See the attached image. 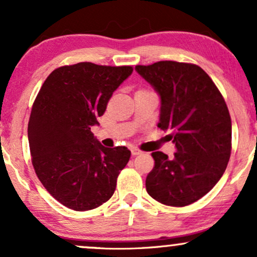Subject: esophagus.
<instances>
[{
    "mask_svg": "<svg viewBox=\"0 0 257 257\" xmlns=\"http://www.w3.org/2000/svg\"><path fill=\"white\" fill-rule=\"evenodd\" d=\"M131 151H132L133 156H139V155H141V153H143V151H141V150H139L138 147H132Z\"/></svg>",
    "mask_w": 257,
    "mask_h": 257,
    "instance_id": "1",
    "label": "esophagus"
}]
</instances>
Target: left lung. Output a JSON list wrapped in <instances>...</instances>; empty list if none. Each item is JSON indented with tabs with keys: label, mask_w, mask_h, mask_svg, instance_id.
Segmentation results:
<instances>
[{
	"label": "left lung",
	"mask_w": 257,
	"mask_h": 257,
	"mask_svg": "<svg viewBox=\"0 0 257 257\" xmlns=\"http://www.w3.org/2000/svg\"><path fill=\"white\" fill-rule=\"evenodd\" d=\"M135 70L161 98L157 125L170 131L176 147L173 158L152 152L147 193L166 205L192 204L217 184L229 161L232 123L225 100L197 65L158 61Z\"/></svg>",
	"instance_id": "obj_1"
}]
</instances>
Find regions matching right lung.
<instances>
[{"label": "right lung", "mask_w": 257, "mask_h": 257, "mask_svg": "<svg viewBox=\"0 0 257 257\" xmlns=\"http://www.w3.org/2000/svg\"><path fill=\"white\" fill-rule=\"evenodd\" d=\"M132 66L78 63L47 77L32 105L28 137L37 178L59 203L76 211L98 208L116 190L131 151L102 146L90 132Z\"/></svg>", "instance_id": "add662e5"}]
</instances>
